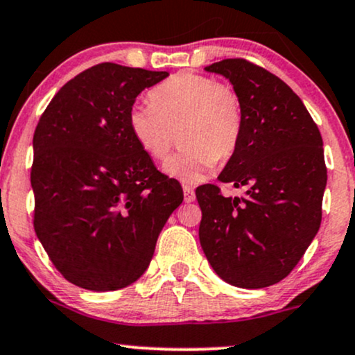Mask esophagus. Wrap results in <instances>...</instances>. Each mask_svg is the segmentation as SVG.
<instances>
[{"label": "esophagus", "instance_id": "obj_1", "mask_svg": "<svg viewBox=\"0 0 355 355\" xmlns=\"http://www.w3.org/2000/svg\"><path fill=\"white\" fill-rule=\"evenodd\" d=\"M183 198H185L187 203L195 202V190L189 185H183Z\"/></svg>", "mask_w": 355, "mask_h": 355}]
</instances>
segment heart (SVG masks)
Instances as JSON below:
<instances>
[{
    "label": "heart",
    "mask_w": 355,
    "mask_h": 355,
    "mask_svg": "<svg viewBox=\"0 0 355 355\" xmlns=\"http://www.w3.org/2000/svg\"><path fill=\"white\" fill-rule=\"evenodd\" d=\"M148 105H135L127 125L135 144L153 162H165L175 132L183 150L165 170L183 182H200L215 162L233 155L241 139L243 105L232 85L210 76L182 71L147 94Z\"/></svg>",
    "instance_id": "b5f03b06"
}]
</instances>
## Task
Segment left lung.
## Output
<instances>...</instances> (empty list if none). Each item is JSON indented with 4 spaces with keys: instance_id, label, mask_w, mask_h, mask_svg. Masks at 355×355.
Listing matches in <instances>:
<instances>
[{
    "instance_id": "left-lung-1",
    "label": "left lung",
    "mask_w": 355,
    "mask_h": 355,
    "mask_svg": "<svg viewBox=\"0 0 355 355\" xmlns=\"http://www.w3.org/2000/svg\"><path fill=\"white\" fill-rule=\"evenodd\" d=\"M205 71L225 76L241 99V139L218 180L246 191L232 198L211 183L196 189L200 245L226 283L266 288L294 270L321 226L322 137L302 101L270 71L240 58Z\"/></svg>"
}]
</instances>
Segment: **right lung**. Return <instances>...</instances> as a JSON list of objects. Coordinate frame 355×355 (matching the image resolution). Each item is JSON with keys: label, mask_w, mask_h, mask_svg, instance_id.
Returning <instances> with one entry per match:
<instances>
[{"label": "right lung", "mask_w": 355, "mask_h": 355, "mask_svg": "<svg viewBox=\"0 0 355 355\" xmlns=\"http://www.w3.org/2000/svg\"><path fill=\"white\" fill-rule=\"evenodd\" d=\"M168 72L102 62L59 89L33 137L34 232L61 275L115 291L144 275L183 202L180 183L132 139L135 97Z\"/></svg>", "instance_id": "right-lung-1"}]
</instances>
